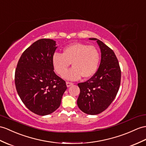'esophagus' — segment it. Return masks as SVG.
I'll return each mask as SVG.
<instances>
[{
	"instance_id": "obj_1",
	"label": "esophagus",
	"mask_w": 146,
	"mask_h": 146,
	"mask_svg": "<svg viewBox=\"0 0 146 146\" xmlns=\"http://www.w3.org/2000/svg\"><path fill=\"white\" fill-rule=\"evenodd\" d=\"M74 84L72 82H66V85L67 87H70L71 85H72Z\"/></svg>"
}]
</instances>
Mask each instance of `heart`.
<instances>
[{
  "mask_svg": "<svg viewBox=\"0 0 146 146\" xmlns=\"http://www.w3.org/2000/svg\"><path fill=\"white\" fill-rule=\"evenodd\" d=\"M100 60V54L94 46L76 42L66 46L62 54L55 52L52 63L56 72L63 76L70 64L73 67L64 76L67 80H76L82 76L88 79L97 72Z\"/></svg>",
  "mask_w": 146,
  "mask_h": 146,
  "instance_id": "1",
  "label": "heart"
}]
</instances>
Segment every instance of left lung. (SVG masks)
<instances>
[{
  "label": "left lung",
  "instance_id": "obj_1",
  "mask_svg": "<svg viewBox=\"0 0 146 146\" xmlns=\"http://www.w3.org/2000/svg\"><path fill=\"white\" fill-rule=\"evenodd\" d=\"M101 50V62L98 69L89 80L78 84L80 94L77 105L88 115L103 112L114 100L121 82V69L116 56L111 48L97 38Z\"/></svg>",
  "mask_w": 146,
  "mask_h": 146
}]
</instances>
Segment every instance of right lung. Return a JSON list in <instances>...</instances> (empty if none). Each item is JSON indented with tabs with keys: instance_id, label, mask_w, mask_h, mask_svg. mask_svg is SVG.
I'll return each mask as SVG.
<instances>
[{
	"instance_id": "right-lung-1",
	"label": "right lung",
	"mask_w": 146,
	"mask_h": 146,
	"mask_svg": "<svg viewBox=\"0 0 146 146\" xmlns=\"http://www.w3.org/2000/svg\"><path fill=\"white\" fill-rule=\"evenodd\" d=\"M56 45L51 39L35 41L22 53L15 69L17 93L27 108L38 115L56 111L67 89L66 82L54 72Z\"/></svg>"
}]
</instances>
